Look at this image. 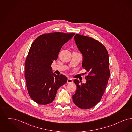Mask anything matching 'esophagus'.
<instances>
[{
  "instance_id": "esophagus-1",
  "label": "esophagus",
  "mask_w": 132,
  "mask_h": 132,
  "mask_svg": "<svg viewBox=\"0 0 132 132\" xmlns=\"http://www.w3.org/2000/svg\"><path fill=\"white\" fill-rule=\"evenodd\" d=\"M67 83H68V84H70V83H72L73 82V80L71 79H70V78H69V79H68V80H67Z\"/></svg>"
}]
</instances>
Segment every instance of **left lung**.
Listing matches in <instances>:
<instances>
[{"mask_svg":"<svg viewBox=\"0 0 132 132\" xmlns=\"http://www.w3.org/2000/svg\"><path fill=\"white\" fill-rule=\"evenodd\" d=\"M76 44L83 55L82 67L88 72L86 82H74L77 86L73 101L81 109L96 105L104 93L110 76L108 53L105 47L93 38L79 34L74 37Z\"/></svg>","mask_w":132,"mask_h":132,"instance_id":"left-lung-1","label":"left lung"}]
</instances>
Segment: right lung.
<instances>
[{
    "mask_svg": "<svg viewBox=\"0 0 132 132\" xmlns=\"http://www.w3.org/2000/svg\"><path fill=\"white\" fill-rule=\"evenodd\" d=\"M74 35L60 32L44 34L31 44L26 59L25 78L28 94L38 104L52 102L58 89L67 81L65 76L52 73L51 65L57 59L63 44Z\"/></svg>",
    "mask_w": 132,
    "mask_h": 132,
    "instance_id": "1",
    "label": "right lung"
}]
</instances>
